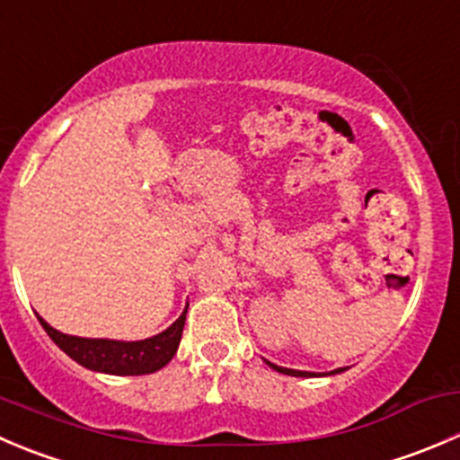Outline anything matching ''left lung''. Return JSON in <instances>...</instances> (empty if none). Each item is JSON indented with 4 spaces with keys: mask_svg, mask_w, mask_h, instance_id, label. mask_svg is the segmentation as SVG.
I'll use <instances>...</instances> for the list:
<instances>
[{
    "mask_svg": "<svg viewBox=\"0 0 460 460\" xmlns=\"http://www.w3.org/2000/svg\"><path fill=\"white\" fill-rule=\"evenodd\" d=\"M270 364L271 368H274V371H279V373H285V376H294V377H316V373H307V371H292V368H280V367H276V364H271V362H267ZM341 371V368H337V371H332V373H339Z\"/></svg>",
    "mask_w": 460,
    "mask_h": 460,
    "instance_id": "obj_1",
    "label": "left lung"
}]
</instances>
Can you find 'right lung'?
<instances>
[{
    "mask_svg": "<svg viewBox=\"0 0 460 460\" xmlns=\"http://www.w3.org/2000/svg\"><path fill=\"white\" fill-rule=\"evenodd\" d=\"M186 310H189V305H186ZM186 310L181 312V316L171 328L150 339H141V341L71 337V334H62L60 330L51 328L42 316H38V319L49 337L80 367L89 368V371L110 373V376H148V373L166 367L172 355L177 353L181 330H184Z\"/></svg>",
    "mask_w": 460,
    "mask_h": 460,
    "instance_id": "obj_1",
    "label": "right lung"
}]
</instances>
